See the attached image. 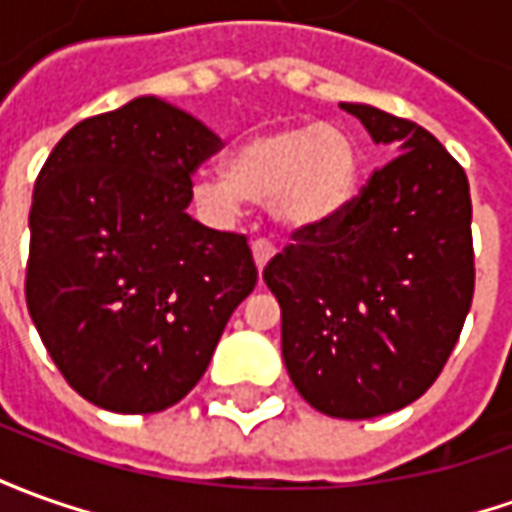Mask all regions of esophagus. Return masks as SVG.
<instances>
[{"instance_id": "1", "label": "esophagus", "mask_w": 512, "mask_h": 512, "mask_svg": "<svg viewBox=\"0 0 512 512\" xmlns=\"http://www.w3.org/2000/svg\"><path fill=\"white\" fill-rule=\"evenodd\" d=\"M250 248H253V259H256V267H259V270H264L267 262L276 256V245H273V242H267V239H253V245H250Z\"/></svg>"}]
</instances>
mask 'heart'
Here are the masks:
<instances>
[{"label": "heart", "instance_id": "b5f03b06", "mask_svg": "<svg viewBox=\"0 0 512 512\" xmlns=\"http://www.w3.org/2000/svg\"><path fill=\"white\" fill-rule=\"evenodd\" d=\"M359 183V150L337 125H292L250 136L231 158V169L195 175V197L234 214L242 200L270 203L284 228L303 231L337 217Z\"/></svg>", "mask_w": 512, "mask_h": 512}]
</instances>
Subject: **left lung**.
Listing matches in <instances>:
<instances>
[{"mask_svg": "<svg viewBox=\"0 0 512 512\" xmlns=\"http://www.w3.org/2000/svg\"><path fill=\"white\" fill-rule=\"evenodd\" d=\"M393 158L337 217L295 231L264 267L295 390L345 421L387 415L435 384L474 298L463 167L410 119L340 102Z\"/></svg>", "mask_w": 512, "mask_h": 512, "instance_id": "1", "label": "left lung"}]
</instances>
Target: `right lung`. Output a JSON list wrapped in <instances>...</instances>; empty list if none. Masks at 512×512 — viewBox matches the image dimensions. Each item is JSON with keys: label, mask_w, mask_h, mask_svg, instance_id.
<instances>
[{"label": "right lung", "mask_w": 512, "mask_h": 512, "mask_svg": "<svg viewBox=\"0 0 512 512\" xmlns=\"http://www.w3.org/2000/svg\"><path fill=\"white\" fill-rule=\"evenodd\" d=\"M222 147L158 100L77 122L38 172L27 309L63 379L102 410L178 404L256 287L248 236L192 220V172Z\"/></svg>", "instance_id": "right-lung-1"}]
</instances>
